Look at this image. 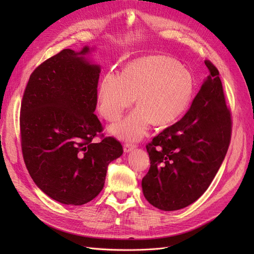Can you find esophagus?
<instances>
[{"label":"esophagus","mask_w":254,"mask_h":254,"mask_svg":"<svg viewBox=\"0 0 254 254\" xmlns=\"http://www.w3.org/2000/svg\"><path fill=\"white\" fill-rule=\"evenodd\" d=\"M134 148H135V145H134V144L126 143V144L124 145V151H125V152H129V151H131V150H133Z\"/></svg>","instance_id":"1"}]
</instances>
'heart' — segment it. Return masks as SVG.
<instances>
[{"label": "heart", "mask_w": 254, "mask_h": 254, "mask_svg": "<svg viewBox=\"0 0 254 254\" xmlns=\"http://www.w3.org/2000/svg\"><path fill=\"white\" fill-rule=\"evenodd\" d=\"M194 89L193 76L175 59L145 56L130 61L121 75H104L98 87L97 107L104 119L115 122L136 101L139 107L112 125L110 132L124 140L137 141L152 122L163 126L179 118L190 105Z\"/></svg>", "instance_id": "1"}]
</instances>
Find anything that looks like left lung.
<instances>
[{"instance_id":"8db88e82","label":"left lung","mask_w":254,"mask_h":254,"mask_svg":"<svg viewBox=\"0 0 254 254\" xmlns=\"http://www.w3.org/2000/svg\"><path fill=\"white\" fill-rule=\"evenodd\" d=\"M202 86L184 117L146 145L150 167L142 179L145 198L162 211L195 202L210 187L231 140L232 120L219 72L211 61Z\"/></svg>"}]
</instances>
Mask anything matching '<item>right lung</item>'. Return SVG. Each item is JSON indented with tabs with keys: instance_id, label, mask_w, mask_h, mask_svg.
<instances>
[{
	"instance_id": "right-lung-1",
	"label": "right lung",
	"mask_w": 254,
	"mask_h": 254,
	"mask_svg": "<svg viewBox=\"0 0 254 254\" xmlns=\"http://www.w3.org/2000/svg\"><path fill=\"white\" fill-rule=\"evenodd\" d=\"M89 52L65 49L45 60L30 75L21 103L27 171L43 193L68 205L101 193L109 163L123 155L112 136L93 142L103 131L94 114L101 67L86 59Z\"/></svg>"
}]
</instances>
